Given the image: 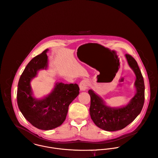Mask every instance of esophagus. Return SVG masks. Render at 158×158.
<instances>
[{
  "label": "esophagus",
  "mask_w": 158,
  "mask_h": 158,
  "mask_svg": "<svg viewBox=\"0 0 158 158\" xmlns=\"http://www.w3.org/2000/svg\"><path fill=\"white\" fill-rule=\"evenodd\" d=\"M88 85H89V81L86 79L82 80L79 83V88L81 91H85L88 89Z\"/></svg>",
  "instance_id": "1"
}]
</instances>
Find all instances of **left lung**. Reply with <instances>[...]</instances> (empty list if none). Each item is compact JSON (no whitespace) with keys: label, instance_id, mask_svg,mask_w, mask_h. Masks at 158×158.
Listing matches in <instances>:
<instances>
[{"label":"left lung","instance_id":"1","mask_svg":"<svg viewBox=\"0 0 158 158\" xmlns=\"http://www.w3.org/2000/svg\"><path fill=\"white\" fill-rule=\"evenodd\" d=\"M127 63L135 73L134 86L136 93L130 102L123 106L111 107L93 90H89L90 96V114L95 124L106 131L121 130L131 124L140 113L145 101L143 77L135 60L130 55H125Z\"/></svg>","mask_w":158,"mask_h":158}]
</instances>
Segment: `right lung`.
Segmentation results:
<instances>
[{
  "label": "right lung",
  "instance_id": "add662e5",
  "mask_svg": "<svg viewBox=\"0 0 158 158\" xmlns=\"http://www.w3.org/2000/svg\"><path fill=\"white\" fill-rule=\"evenodd\" d=\"M48 49L33 58L26 66L19 78L17 90L18 108L35 127L49 131L61 126L67 116L70 103L79 94L76 84L56 82L52 92L42 98H36L31 85V81L42 69H47Z\"/></svg>",
  "mask_w": 158,
  "mask_h": 158
}]
</instances>
